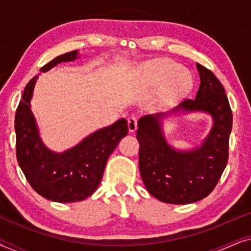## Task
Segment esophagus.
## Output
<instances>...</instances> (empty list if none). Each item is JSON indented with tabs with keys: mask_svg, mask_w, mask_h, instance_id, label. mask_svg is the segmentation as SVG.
I'll use <instances>...</instances> for the list:
<instances>
[{
	"mask_svg": "<svg viewBox=\"0 0 251 251\" xmlns=\"http://www.w3.org/2000/svg\"><path fill=\"white\" fill-rule=\"evenodd\" d=\"M137 122H138V119H137L136 115H131L128 118V128L130 132L136 131L137 129Z\"/></svg>",
	"mask_w": 251,
	"mask_h": 251,
	"instance_id": "1",
	"label": "esophagus"
}]
</instances>
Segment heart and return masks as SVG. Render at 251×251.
<instances>
[{
    "label": "heart",
    "mask_w": 251,
    "mask_h": 251,
    "mask_svg": "<svg viewBox=\"0 0 251 251\" xmlns=\"http://www.w3.org/2000/svg\"><path fill=\"white\" fill-rule=\"evenodd\" d=\"M143 84L147 88H161L160 98L170 104L192 88V78L179 65L168 59H156L146 64L142 70Z\"/></svg>",
    "instance_id": "b5f03b06"
}]
</instances>
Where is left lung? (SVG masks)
Here are the masks:
<instances>
[{"label": "left lung", "instance_id": "8db88e82", "mask_svg": "<svg viewBox=\"0 0 251 251\" xmlns=\"http://www.w3.org/2000/svg\"><path fill=\"white\" fill-rule=\"evenodd\" d=\"M200 87L195 99H185L171 112L139 119V170L147 191L157 200L173 204L200 201L211 193L221 179L228 160L232 111L225 89L215 74L197 64ZM205 111L214 125L200 148L176 151L164 138L160 122L179 111Z\"/></svg>", "mask_w": 251, "mask_h": 251}]
</instances>
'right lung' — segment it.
Wrapping results in <instances>:
<instances>
[{"instance_id": "1", "label": "right lung", "mask_w": 251, "mask_h": 251, "mask_svg": "<svg viewBox=\"0 0 251 251\" xmlns=\"http://www.w3.org/2000/svg\"><path fill=\"white\" fill-rule=\"evenodd\" d=\"M76 58V50L64 53L44 65L40 72ZM36 78L33 77L27 83L16 112V154L19 167L41 197L60 203L82 201L97 190L109 155L128 133V122L120 119L112 126L91 133L66 152H52L43 145L30 111L29 102Z\"/></svg>"}]
</instances>
